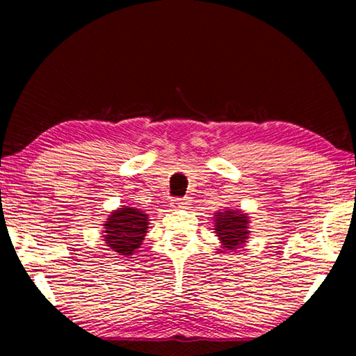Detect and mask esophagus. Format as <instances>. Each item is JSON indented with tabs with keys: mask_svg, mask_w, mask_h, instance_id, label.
<instances>
[{
	"mask_svg": "<svg viewBox=\"0 0 356 356\" xmlns=\"http://www.w3.org/2000/svg\"><path fill=\"white\" fill-rule=\"evenodd\" d=\"M190 201L185 200V197H176V200L171 201V207L174 209H186L188 207Z\"/></svg>",
	"mask_w": 356,
	"mask_h": 356,
	"instance_id": "1",
	"label": "esophagus"
}]
</instances>
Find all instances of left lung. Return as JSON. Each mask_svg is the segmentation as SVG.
I'll use <instances>...</instances> for the list:
<instances>
[{
	"mask_svg": "<svg viewBox=\"0 0 356 356\" xmlns=\"http://www.w3.org/2000/svg\"><path fill=\"white\" fill-rule=\"evenodd\" d=\"M250 218L240 210L227 209L215 215V232L221 240L222 248L234 250L246 243L250 236Z\"/></svg>",
	"mask_w": 356,
	"mask_h": 356,
	"instance_id": "1",
	"label": "left lung"
}]
</instances>
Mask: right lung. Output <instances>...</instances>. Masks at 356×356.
Returning <instances> with one entry per match:
<instances>
[{
    "mask_svg": "<svg viewBox=\"0 0 356 356\" xmlns=\"http://www.w3.org/2000/svg\"><path fill=\"white\" fill-rule=\"evenodd\" d=\"M147 225L149 216L140 209L120 206L104 225L105 243L120 256H131L143 245Z\"/></svg>",
    "mask_w": 356,
    "mask_h": 356,
    "instance_id": "right-lung-1",
    "label": "right lung"
}]
</instances>
